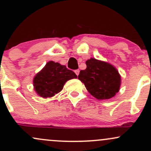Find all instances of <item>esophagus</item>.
Here are the masks:
<instances>
[{"label": "esophagus", "instance_id": "34e87169", "mask_svg": "<svg viewBox=\"0 0 151 151\" xmlns=\"http://www.w3.org/2000/svg\"><path fill=\"white\" fill-rule=\"evenodd\" d=\"M74 72H75V74L78 76V75H79V70H76L75 71H74Z\"/></svg>", "mask_w": 151, "mask_h": 151}]
</instances>
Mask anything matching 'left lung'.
Segmentation results:
<instances>
[{"label": "left lung", "instance_id": "left-lung-1", "mask_svg": "<svg viewBox=\"0 0 151 151\" xmlns=\"http://www.w3.org/2000/svg\"><path fill=\"white\" fill-rule=\"evenodd\" d=\"M86 68L81 70L78 79L86 89L97 99H109L119 92L121 76L113 65L91 58L86 62Z\"/></svg>", "mask_w": 151, "mask_h": 151}]
</instances>
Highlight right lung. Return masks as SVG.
<instances>
[{"label": "right lung", "instance_id": "obj_1", "mask_svg": "<svg viewBox=\"0 0 151 151\" xmlns=\"http://www.w3.org/2000/svg\"><path fill=\"white\" fill-rule=\"evenodd\" d=\"M77 76L73 71L58 62H48L33 79L34 89L40 96L50 98L63 89L65 82Z\"/></svg>", "mask_w": 151, "mask_h": 151}]
</instances>
